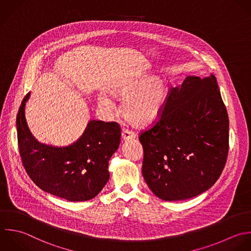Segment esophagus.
I'll list each match as a JSON object with an SVG mask.
<instances>
[{
	"label": "esophagus",
	"mask_w": 251,
	"mask_h": 251,
	"mask_svg": "<svg viewBox=\"0 0 251 251\" xmlns=\"http://www.w3.org/2000/svg\"><path fill=\"white\" fill-rule=\"evenodd\" d=\"M135 137H136V135H135L134 133L128 131V130H124V131L122 132V140H123L124 142L129 141V140H133V139H135Z\"/></svg>",
	"instance_id": "obj_1"
}]
</instances>
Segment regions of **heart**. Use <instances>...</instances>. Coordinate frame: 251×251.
I'll return each instance as SVG.
<instances>
[{
  "mask_svg": "<svg viewBox=\"0 0 251 251\" xmlns=\"http://www.w3.org/2000/svg\"><path fill=\"white\" fill-rule=\"evenodd\" d=\"M109 94L122 100L123 117L137 128H146L160 119L167 106L169 85L164 78L151 80L119 81L113 84ZM99 106L107 113L115 110V102L105 95L98 98Z\"/></svg>",
  "mask_w": 251,
  "mask_h": 251,
  "instance_id": "heart-1",
  "label": "heart"
}]
</instances>
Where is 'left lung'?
<instances>
[{
	"mask_svg": "<svg viewBox=\"0 0 251 251\" xmlns=\"http://www.w3.org/2000/svg\"><path fill=\"white\" fill-rule=\"evenodd\" d=\"M139 139L143 176L157 198L184 201L210 189L229 151V117L216 77L189 76L172 88L164 113Z\"/></svg>",
	"mask_w": 251,
	"mask_h": 251,
	"instance_id": "obj_1",
	"label": "left lung"
}]
</instances>
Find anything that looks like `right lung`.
Wrapping results in <instances>:
<instances>
[{"label": "right lung", "mask_w": 251, "mask_h": 251, "mask_svg": "<svg viewBox=\"0 0 251 251\" xmlns=\"http://www.w3.org/2000/svg\"><path fill=\"white\" fill-rule=\"evenodd\" d=\"M24 97L16 117L17 140L23 166L44 192L68 201H86L100 194L109 179L108 161L120 145L116 122L90 120L73 144L55 147L40 143L31 133Z\"/></svg>", "instance_id": "right-lung-1"}]
</instances>
